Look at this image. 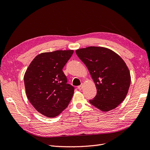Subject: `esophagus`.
Here are the masks:
<instances>
[{
  "mask_svg": "<svg viewBox=\"0 0 150 150\" xmlns=\"http://www.w3.org/2000/svg\"><path fill=\"white\" fill-rule=\"evenodd\" d=\"M78 89H79V90H81V89H82L83 88V84L82 83V84H81L80 86H78Z\"/></svg>",
  "mask_w": 150,
  "mask_h": 150,
  "instance_id": "34e87169",
  "label": "esophagus"
}]
</instances>
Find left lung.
I'll list each match as a JSON object with an SVG mask.
<instances>
[{"label": "left lung", "instance_id": "left-lung-1", "mask_svg": "<svg viewBox=\"0 0 150 150\" xmlns=\"http://www.w3.org/2000/svg\"><path fill=\"white\" fill-rule=\"evenodd\" d=\"M76 53L88 69L97 94L89 103L104 112L114 110L124 101L131 83L124 60L112 50L97 46L77 49Z\"/></svg>", "mask_w": 150, "mask_h": 150}]
</instances>
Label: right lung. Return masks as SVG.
I'll use <instances>...</instances> for the list:
<instances>
[{
	"instance_id": "1",
	"label": "right lung",
	"mask_w": 150,
	"mask_h": 150,
	"mask_svg": "<svg viewBox=\"0 0 150 150\" xmlns=\"http://www.w3.org/2000/svg\"><path fill=\"white\" fill-rule=\"evenodd\" d=\"M73 50L42 52L30 62L24 76L25 93L32 105L40 114L58 116L67 107L74 88L67 84L62 71Z\"/></svg>"
}]
</instances>
